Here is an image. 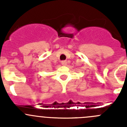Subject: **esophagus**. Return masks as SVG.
Returning <instances> with one entry per match:
<instances>
[{
    "label": "esophagus",
    "instance_id": "esophagus-1",
    "mask_svg": "<svg viewBox=\"0 0 127 127\" xmlns=\"http://www.w3.org/2000/svg\"><path fill=\"white\" fill-rule=\"evenodd\" d=\"M61 64L63 66H66L67 65V61H61Z\"/></svg>",
    "mask_w": 127,
    "mask_h": 127
}]
</instances>
